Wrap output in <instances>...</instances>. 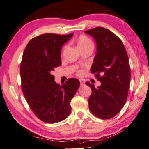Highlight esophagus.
I'll return each mask as SVG.
<instances>
[{
  "label": "esophagus",
  "instance_id": "esophagus-1",
  "mask_svg": "<svg viewBox=\"0 0 149 149\" xmlns=\"http://www.w3.org/2000/svg\"><path fill=\"white\" fill-rule=\"evenodd\" d=\"M79 81H80V84H81V86H84L85 84V81H84L83 79H79Z\"/></svg>",
  "mask_w": 149,
  "mask_h": 149
}]
</instances>
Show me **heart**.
I'll return each instance as SVG.
<instances>
[{"mask_svg":"<svg viewBox=\"0 0 149 149\" xmlns=\"http://www.w3.org/2000/svg\"><path fill=\"white\" fill-rule=\"evenodd\" d=\"M89 44H92L91 42L88 38L85 36H81L79 38L78 40H77V46L78 47Z\"/></svg>","mask_w":149,"mask_h":149,"instance_id":"b5f03b06","label":"heart"}]
</instances>
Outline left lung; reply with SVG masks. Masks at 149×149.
I'll return each mask as SVG.
<instances>
[{
	"label": "left lung",
	"mask_w": 149,
	"mask_h": 149,
	"mask_svg": "<svg viewBox=\"0 0 149 149\" xmlns=\"http://www.w3.org/2000/svg\"><path fill=\"white\" fill-rule=\"evenodd\" d=\"M85 33L96 42L91 72L101 82L97 87L86 83L92 90L89 107L95 116L108 119L118 114L127 101L131 79L128 55L121 40L110 30L97 27Z\"/></svg>",
	"instance_id": "left-lung-1"
}]
</instances>
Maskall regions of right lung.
I'll use <instances>...</instances> for the list:
<instances>
[{
    "mask_svg": "<svg viewBox=\"0 0 149 149\" xmlns=\"http://www.w3.org/2000/svg\"><path fill=\"white\" fill-rule=\"evenodd\" d=\"M73 35L41 34L28 42L24 51L20 64L22 90L32 111L47 123H58L69 116L70 101L79 87V81L75 78L60 86L52 75L54 68L62 64L63 45Z\"/></svg>",
    "mask_w": 149,
    "mask_h": 149,
    "instance_id": "add662e5",
    "label": "right lung"
}]
</instances>
